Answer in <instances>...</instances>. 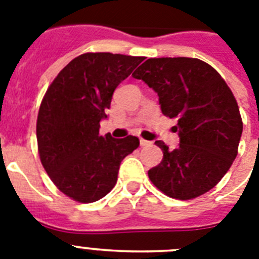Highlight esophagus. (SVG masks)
I'll return each instance as SVG.
<instances>
[{
  "label": "esophagus",
  "mask_w": 259,
  "mask_h": 259,
  "mask_svg": "<svg viewBox=\"0 0 259 259\" xmlns=\"http://www.w3.org/2000/svg\"><path fill=\"white\" fill-rule=\"evenodd\" d=\"M140 143H141V146H149V145H151V142H150V141L143 140V138H140Z\"/></svg>",
  "instance_id": "obj_1"
}]
</instances>
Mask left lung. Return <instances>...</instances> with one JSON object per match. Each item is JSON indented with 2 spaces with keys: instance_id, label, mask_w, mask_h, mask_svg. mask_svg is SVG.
I'll use <instances>...</instances> for the list:
<instances>
[{
  "instance_id": "1",
  "label": "left lung",
  "mask_w": 259,
  "mask_h": 259,
  "mask_svg": "<svg viewBox=\"0 0 259 259\" xmlns=\"http://www.w3.org/2000/svg\"><path fill=\"white\" fill-rule=\"evenodd\" d=\"M133 77L143 80L159 96L174 126L179 146L155 145L163 159L149 170L154 186L164 195L190 200L208 192L232 166L238 153L242 118L225 80L208 63L195 58H154L137 68Z\"/></svg>"
}]
</instances>
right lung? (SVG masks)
Listing matches in <instances>:
<instances>
[{
	"instance_id": "obj_1",
	"label": "right lung",
	"mask_w": 259,
	"mask_h": 259,
	"mask_svg": "<svg viewBox=\"0 0 259 259\" xmlns=\"http://www.w3.org/2000/svg\"><path fill=\"white\" fill-rule=\"evenodd\" d=\"M145 59L110 52L79 55L58 73L39 108L36 141L52 183L79 203L112 191L119 164L140 146L137 137L100 136L114 89Z\"/></svg>"
}]
</instances>
